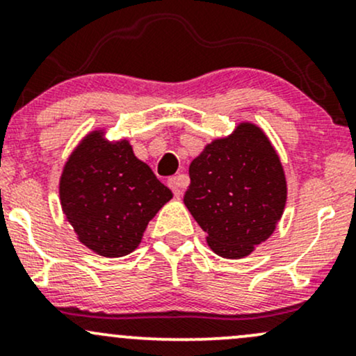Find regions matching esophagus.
<instances>
[{
    "instance_id": "34e87169",
    "label": "esophagus",
    "mask_w": 356,
    "mask_h": 356,
    "mask_svg": "<svg viewBox=\"0 0 356 356\" xmlns=\"http://www.w3.org/2000/svg\"><path fill=\"white\" fill-rule=\"evenodd\" d=\"M167 184H169V187L172 189L175 197H181L182 189L187 186V177H186V175H182V174L175 175V177H170L169 182H167Z\"/></svg>"
}]
</instances>
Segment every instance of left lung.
I'll return each instance as SVG.
<instances>
[{"instance_id": "left-lung-1", "label": "left lung", "mask_w": 356, "mask_h": 356, "mask_svg": "<svg viewBox=\"0 0 356 356\" xmlns=\"http://www.w3.org/2000/svg\"><path fill=\"white\" fill-rule=\"evenodd\" d=\"M184 204L226 259H241L276 229L286 204V177L263 130L243 122L206 145L189 165Z\"/></svg>"}]
</instances>
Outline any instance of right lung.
<instances>
[{
  "label": "right lung",
  "mask_w": 356,
  "mask_h": 356,
  "mask_svg": "<svg viewBox=\"0 0 356 356\" xmlns=\"http://www.w3.org/2000/svg\"><path fill=\"white\" fill-rule=\"evenodd\" d=\"M170 199L172 192L138 161L129 140L108 142L102 130L80 142L60 177L65 218L81 244L105 257L132 252Z\"/></svg>",
  "instance_id": "right-lung-1"
}]
</instances>
